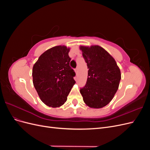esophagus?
<instances>
[{
    "label": "esophagus",
    "instance_id": "esophagus-1",
    "mask_svg": "<svg viewBox=\"0 0 150 150\" xmlns=\"http://www.w3.org/2000/svg\"><path fill=\"white\" fill-rule=\"evenodd\" d=\"M75 72H76V73H78V68H76V69H75Z\"/></svg>",
    "mask_w": 150,
    "mask_h": 150
}]
</instances>
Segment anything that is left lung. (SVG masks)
<instances>
[{
  "label": "left lung",
  "instance_id": "left-lung-1",
  "mask_svg": "<svg viewBox=\"0 0 150 150\" xmlns=\"http://www.w3.org/2000/svg\"><path fill=\"white\" fill-rule=\"evenodd\" d=\"M79 48L89 69L86 84L80 89V93L86 105L101 108L110 103L118 89L120 69L115 59L103 47L92 46Z\"/></svg>",
  "mask_w": 150,
  "mask_h": 150
}]
</instances>
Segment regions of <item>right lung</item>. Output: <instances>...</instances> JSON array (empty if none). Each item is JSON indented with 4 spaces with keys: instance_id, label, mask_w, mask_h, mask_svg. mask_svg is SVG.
Wrapping results in <instances>:
<instances>
[{
    "instance_id": "right-lung-1",
    "label": "right lung",
    "mask_w": 150,
    "mask_h": 150,
    "mask_svg": "<svg viewBox=\"0 0 150 150\" xmlns=\"http://www.w3.org/2000/svg\"><path fill=\"white\" fill-rule=\"evenodd\" d=\"M69 51L65 46L53 47L41 54L33 66L34 88L41 101L49 107L64 104L76 83V73L69 66Z\"/></svg>"
}]
</instances>
